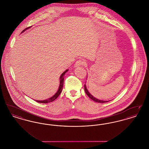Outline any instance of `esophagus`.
Listing matches in <instances>:
<instances>
[{"label": "esophagus", "instance_id": "34e87169", "mask_svg": "<svg viewBox=\"0 0 149 149\" xmlns=\"http://www.w3.org/2000/svg\"><path fill=\"white\" fill-rule=\"evenodd\" d=\"M85 63H86V62H85L84 60H83V59H79L75 63V67H78V66H81V65H84Z\"/></svg>", "mask_w": 149, "mask_h": 149}]
</instances>
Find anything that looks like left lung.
<instances>
[{
	"instance_id": "8db88e82",
	"label": "left lung",
	"mask_w": 149,
	"mask_h": 149,
	"mask_svg": "<svg viewBox=\"0 0 149 149\" xmlns=\"http://www.w3.org/2000/svg\"><path fill=\"white\" fill-rule=\"evenodd\" d=\"M84 90H85V93H86V94H87V95H88L91 99H92L93 101H94V102H95L100 103H106V102H108V101H106V100L104 101V100H99V99H97V98H95V97H94L92 95L88 92V89H87V88H86V85H85V84H84Z\"/></svg>"
}]
</instances>
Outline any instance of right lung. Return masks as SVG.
<instances>
[{
	"label": "right lung",
	"mask_w": 149,
	"mask_h": 149,
	"mask_svg": "<svg viewBox=\"0 0 149 149\" xmlns=\"http://www.w3.org/2000/svg\"><path fill=\"white\" fill-rule=\"evenodd\" d=\"M28 29V28H27ZM27 29H24L22 32L24 31ZM69 70L67 69L65 71H64V72L61 74V75L60 76V85H59V87H58V89L57 91V92L56 93V94H55V95L54 96H52V97H51L50 98L46 99V100H35L36 102H38V103H50L53 102L54 100H55V99H56L59 96V95L61 94V93L62 92L63 90V84H64V75Z\"/></svg>",
	"instance_id": "obj_1"
}]
</instances>
